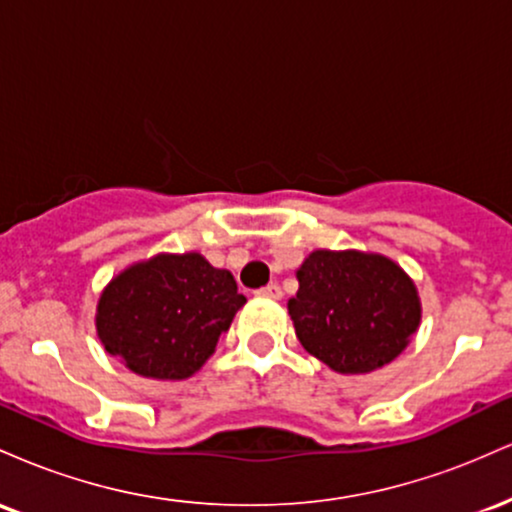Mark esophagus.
<instances>
[{"instance_id":"1","label":"esophagus","mask_w":512,"mask_h":512,"mask_svg":"<svg viewBox=\"0 0 512 512\" xmlns=\"http://www.w3.org/2000/svg\"><path fill=\"white\" fill-rule=\"evenodd\" d=\"M257 296L272 298V301H279V298L284 296V293H281V286L279 284H267V286H264V289L257 291Z\"/></svg>"}]
</instances>
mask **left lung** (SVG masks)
I'll return each instance as SVG.
<instances>
[{
    "label": "left lung",
    "mask_w": 512,
    "mask_h": 512,
    "mask_svg": "<svg viewBox=\"0 0 512 512\" xmlns=\"http://www.w3.org/2000/svg\"><path fill=\"white\" fill-rule=\"evenodd\" d=\"M289 315L303 349L344 375L383 368L419 330L414 281L385 255L315 250L298 267Z\"/></svg>",
    "instance_id": "left-lung-1"
}]
</instances>
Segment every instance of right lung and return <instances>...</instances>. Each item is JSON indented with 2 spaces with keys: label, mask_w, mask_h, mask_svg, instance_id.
Here are the masks:
<instances>
[{
  "label": "right lung",
  "mask_w": 512,
  "mask_h": 512,
  "mask_svg": "<svg viewBox=\"0 0 512 512\" xmlns=\"http://www.w3.org/2000/svg\"><path fill=\"white\" fill-rule=\"evenodd\" d=\"M243 305L233 274L211 267L199 252L156 255L105 286L96 330L105 351L132 373L185 380L214 354Z\"/></svg>",
  "instance_id": "right-lung-1"
}]
</instances>
